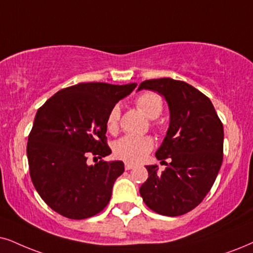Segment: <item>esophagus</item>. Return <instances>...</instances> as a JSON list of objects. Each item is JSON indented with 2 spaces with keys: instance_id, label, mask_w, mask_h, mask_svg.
I'll list each match as a JSON object with an SVG mask.
<instances>
[{
  "instance_id": "esophagus-1",
  "label": "esophagus",
  "mask_w": 253,
  "mask_h": 253,
  "mask_svg": "<svg viewBox=\"0 0 253 253\" xmlns=\"http://www.w3.org/2000/svg\"><path fill=\"white\" fill-rule=\"evenodd\" d=\"M133 168H134V165L128 164V162H126V164H125V169H126V170H130V169H133Z\"/></svg>"
}]
</instances>
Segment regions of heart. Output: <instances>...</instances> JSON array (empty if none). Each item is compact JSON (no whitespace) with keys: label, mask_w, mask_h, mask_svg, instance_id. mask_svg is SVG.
Here are the masks:
<instances>
[{"label":"heart","mask_w":253,"mask_h":253,"mask_svg":"<svg viewBox=\"0 0 253 253\" xmlns=\"http://www.w3.org/2000/svg\"><path fill=\"white\" fill-rule=\"evenodd\" d=\"M135 104L136 107L150 120L159 118L164 110L162 98L154 92H146L141 94L135 100ZM119 107L116 106L112 108L106 120L107 129L110 132H117L119 127ZM153 147H154V141L150 136L125 135L113 143V154L117 159L128 164H137L146 158Z\"/></svg>","instance_id":"1"}]
</instances>
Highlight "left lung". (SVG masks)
Masks as SVG:
<instances>
[{
	"label": "left lung",
	"mask_w": 253,
	"mask_h": 253,
	"mask_svg": "<svg viewBox=\"0 0 253 253\" xmlns=\"http://www.w3.org/2000/svg\"><path fill=\"white\" fill-rule=\"evenodd\" d=\"M141 89L158 92L167 101L169 127L155 156L170 162L161 174L156 165L146 166L148 178L140 195L153 211L181 216L202 202L216 180L223 161V124L210 99L187 83L149 79L139 85Z\"/></svg>",
	"instance_id": "obj_1"
}]
</instances>
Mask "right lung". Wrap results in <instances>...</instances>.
<instances>
[{
  "mask_svg": "<svg viewBox=\"0 0 253 253\" xmlns=\"http://www.w3.org/2000/svg\"><path fill=\"white\" fill-rule=\"evenodd\" d=\"M135 87L136 83H81L60 89L37 111L28 137L29 170L37 193L56 212L84 219L110 202L124 162L86 161L89 154H111L107 116Z\"/></svg>",
  "mask_w": 253,
  "mask_h": 253,
  "instance_id": "add662e5",
  "label": "right lung"
}]
</instances>
